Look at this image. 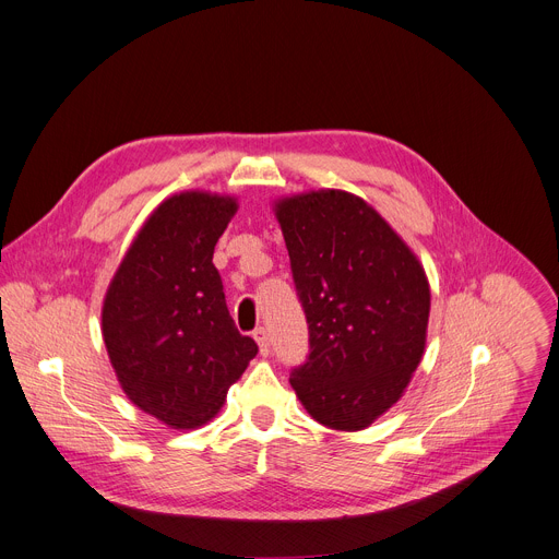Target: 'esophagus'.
<instances>
[{"instance_id": "1", "label": "esophagus", "mask_w": 559, "mask_h": 559, "mask_svg": "<svg viewBox=\"0 0 559 559\" xmlns=\"http://www.w3.org/2000/svg\"><path fill=\"white\" fill-rule=\"evenodd\" d=\"M252 337H254L257 345H260V354H262V356H269V352H271V337H269L266 329H264V326H257V329L252 331Z\"/></svg>"}]
</instances>
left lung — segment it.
<instances>
[{"instance_id":"left-lung-1","label":"left lung","mask_w":559,"mask_h":559,"mask_svg":"<svg viewBox=\"0 0 559 559\" xmlns=\"http://www.w3.org/2000/svg\"><path fill=\"white\" fill-rule=\"evenodd\" d=\"M311 354L290 388L322 425L369 427L420 365L429 282L414 250L360 197L311 190L275 201Z\"/></svg>"}]
</instances>
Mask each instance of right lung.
<instances>
[{"label":"right lung","instance_id":"add662e5","mask_svg":"<svg viewBox=\"0 0 559 559\" xmlns=\"http://www.w3.org/2000/svg\"><path fill=\"white\" fill-rule=\"evenodd\" d=\"M237 199L203 190L165 199L124 252L103 302V340L139 409L171 429H197L224 407L257 356L228 313L214 246Z\"/></svg>","mask_w":559,"mask_h":559}]
</instances>
